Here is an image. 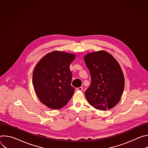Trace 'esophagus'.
<instances>
[{
    "mask_svg": "<svg viewBox=\"0 0 148 148\" xmlns=\"http://www.w3.org/2000/svg\"><path fill=\"white\" fill-rule=\"evenodd\" d=\"M75 90H76V91H82L83 88H82V87H78V88H75Z\"/></svg>",
    "mask_w": 148,
    "mask_h": 148,
    "instance_id": "1",
    "label": "esophagus"
}]
</instances>
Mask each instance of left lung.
Masks as SVG:
<instances>
[{
    "mask_svg": "<svg viewBox=\"0 0 148 148\" xmlns=\"http://www.w3.org/2000/svg\"><path fill=\"white\" fill-rule=\"evenodd\" d=\"M84 59L91 78V85L84 93L87 100L97 110L112 108L120 101L125 86L118 62L103 50L88 53Z\"/></svg>",
    "mask_w": 148,
    "mask_h": 148,
    "instance_id": "left-lung-1",
    "label": "left lung"
}]
</instances>
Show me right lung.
<instances>
[{
    "instance_id": "right-lung-1",
    "label": "right lung",
    "mask_w": 148,
    "mask_h": 148,
    "mask_svg": "<svg viewBox=\"0 0 148 148\" xmlns=\"http://www.w3.org/2000/svg\"><path fill=\"white\" fill-rule=\"evenodd\" d=\"M75 56L72 53L54 51L42 57L36 64L33 73L34 90L40 102L48 108H62L74 94L70 65Z\"/></svg>"
}]
</instances>
